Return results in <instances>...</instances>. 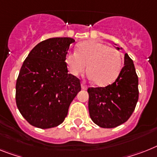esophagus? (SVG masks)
<instances>
[{"mask_svg":"<svg viewBox=\"0 0 157 157\" xmlns=\"http://www.w3.org/2000/svg\"><path fill=\"white\" fill-rule=\"evenodd\" d=\"M81 86H82V89H83V90H86V89H87V87H88L86 85H85V83H84L83 82H82Z\"/></svg>","mask_w":157,"mask_h":157,"instance_id":"34e87169","label":"esophagus"}]
</instances>
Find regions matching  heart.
I'll return each instance as SVG.
<instances>
[{
	"mask_svg": "<svg viewBox=\"0 0 157 157\" xmlns=\"http://www.w3.org/2000/svg\"><path fill=\"white\" fill-rule=\"evenodd\" d=\"M67 69L74 76L86 69L88 77L98 86L112 83L122 69L123 59L120 51L100 41L90 40L78 46L75 52L69 53L65 59Z\"/></svg>",
	"mask_w": 157,
	"mask_h": 157,
	"instance_id": "heart-1",
	"label": "heart"
}]
</instances>
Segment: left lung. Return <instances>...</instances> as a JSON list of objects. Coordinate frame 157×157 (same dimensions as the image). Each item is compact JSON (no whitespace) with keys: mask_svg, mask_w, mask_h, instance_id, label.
<instances>
[{"mask_svg":"<svg viewBox=\"0 0 157 157\" xmlns=\"http://www.w3.org/2000/svg\"><path fill=\"white\" fill-rule=\"evenodd\" d=\"M87 91L89 114L94 124L113 128L126 122L139 99L138 76L132 58L125 54L124 67L113 83L105 87H89Z\"/></svg>","mask_w":157,"mask_h":157,"instance_id":"obj_1","label":"left lung"}]
</instances>
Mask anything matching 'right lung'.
<instances>
[{
    "label": "right lung",
    "mask_w": 157,
    "mask_h": 157,
    "mask_svg": "<svg viewBox=\"0 0 157 157\" xmlns=\"http://www.w3.org/2000/svg\"><path fill=\"white\" fill-rule=\"evenodd\" d=\"M73 42L71 37L49 38L34 46L25 59L16 82V103L33 126L46 129L62 124L81 90L80 80L68 74L65 62Z\"/></svg>",
    "instance_id": "1"
}]
</instances>
